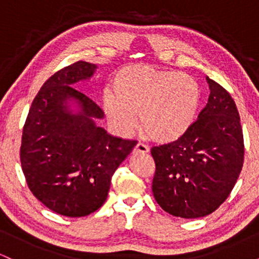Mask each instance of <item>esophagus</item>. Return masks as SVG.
Returning a JSON list of instances; mask_svg holds the SVG:
<instances>
[{"instance_id":"34e87169","label":"esophagus","mask_w":259,"mask_h":259,"mask_svg":"<svg viewBox=\"0 0 259 259\" xmlns=\"http://www.w3.org/2000/svg\"><path fill=\"white\" fill-rule=\"evenodd\" d=\"M148 151H150V148H148L146 145H144L142 142H139L138 145H136L135 148H134V153L135 154H144V153H147Z\"/></svg>"}]
</instances>
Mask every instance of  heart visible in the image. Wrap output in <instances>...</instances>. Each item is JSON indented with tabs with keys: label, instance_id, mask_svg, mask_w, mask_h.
<instances>
[{
	"label": "heart",
	"instance_id": "b5f03b06",
	"mask_svg": "<svg viewBox=\"0 0 259 259\" xmlns=\"http://www.w3.org/2000/svg\"><path fill=\"white\" fill-rule=\"evenodd\" d=\"M112 92L102 96L108 124L119 135L138 126L159 144H170L194 123L201 91L192 76L177 70L135 64L121 68L111 80Z\"/></svg>",
	"mask_w": 259,
	"mask_h": 259
}]
</instances>
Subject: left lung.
Returning a JSON list of instances; mask_svg holds the SVG:
<instances>
[{"mask_svg":"<svg viewBox=\"0 0 259 259\" xmlns=\"http://www.w3.org/2000/svg\"><path fill=\"white\" fill-rule=\"evenodd\" d=\"M209 97L198 119L177 141L151 148L156 164L152 192L165 212L194 219L228 198L243 165V134L233 97L206 78Z\"/></svg>","mask_w":259,"mask_h":259,"instance_id":"obj_1","label":"left lung"}]
</instances>
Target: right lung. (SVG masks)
Masks as SVG:
<instances>
[{
    "instance_id": "obj_1",
    "label": "right lung",
    "mask_w": 259,
    "mask_h": 259,
    "mask_svg": "<svg viewBox=\"0 0 259 259\" xmlns=\"http://www.w3.org/2000/svg\"><path fill=\"white\" fill-rule=\"evenodd\" d=\"M96 64L79 61L58 70L32 101L23 127L20 163L26 184L41 203L53 212L76 218L105 203L119 164L136 140L107 134L95 119L103 111L73 88L91 78ZM74 100L79 112L73 113Z\"/></svg>"
}]
</instances>
